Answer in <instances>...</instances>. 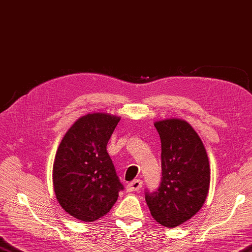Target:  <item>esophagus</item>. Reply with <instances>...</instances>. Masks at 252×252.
<instances>
[{"mask_svg":"<svg viewBox=\"0 0 252 252\" xmlns=\"http://www.w3.org/2000/svg\"><path fill=\"white\" fill-rule=\"evenodd\" d=\"M142 187V181L140 179H135L131 183L127 185V190L128 191H138L140 190V188Z\"/></svg>","mask_w":252,"mask_h":252,"instance_id":"1","label":"esophagus"}]
</instances>
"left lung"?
I'll return each mask as SVG.
<instances>
[{"instance_id":"obj_1","label":"left lung","mask_w":252,"mask_h":252,"mask_svg":"<svg viewBox=\"0 0 252 252\" xmlns=\"http://www.w3.org/2000/svg\"><path fill=\"white\" fill-rule=\"evenodd\" d=\"M161 138L162 177L156 191L146 190L151 215L165 227L190 220L203 205L210 186V165L203 143L187 122L155 123Z\"/></svg>"}]
</instances>
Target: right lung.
<instances>
[{
	"label": "right lung",
	"instance_id": "add662e5",
	"mask_svg": "<svg viewBox=\"0 0 252 252\" xmlns=\"http://www.w3.org/2000/svg\"><path fill=\"white\" fill-rule=\"evenodd\" d=\"M120 117L94 113L77 120L62 139L53 164L54 191L71 217L94 222L124 189L106 146Z\"/></svg>",
	"mask_w": 252,
	"mask_h": 252
}]
</instances>
